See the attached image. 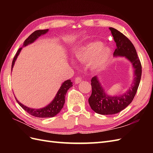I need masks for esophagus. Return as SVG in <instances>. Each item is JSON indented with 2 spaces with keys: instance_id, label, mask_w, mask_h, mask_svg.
<instances>
[{
  "instance_id": "1",
  "label": "esophagus",
  "mask_w": 153,
  "mask_h": 153,
  "mask_svg": "<svg viewBox=\"0 0 153 153\" xmlns=\"http://www.w3.org/2000/svg\"><path fill=\"white\" fill-rule=\"evenodd\" d=\"M82 78L80 77H77L75 78V84H78L82 82Z\"/></svg>"
}]
</instances>
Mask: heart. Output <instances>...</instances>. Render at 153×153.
<instances>
[{
    "instance_id": "1",
    "label": "heart",
    "mask_w": 153,
    "mask_h": 153,
    "mask_svg": "<svg viewBox=\"0 0 153 153\" xmlns=\"http://www.w3.org/2000/svg\"><path fill=\"white\" fill-rule=\"evenodd\" d=\"M111 54V50L107 47H103L100 42L88 44L76 50L75 57L78 61H89V66L94 70L104 67L107 63Z\"/></svg>"
}]
</instances>
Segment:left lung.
Wrapping results in <instances>:
<instances>
[{"label": "left lung", "instance_id": "8db88e82", "mask_svg": "<svg viewBox=\"0 0 153 153\" xmlns=\"http://www.w3.org/2000/svg\"><path fill=\"white\" fill-rule=\"evenodd\" d=\"M117 48L115 50V56L126 57L135 69V78L130 89L119 96H109L105 94L100 84L98 78L91 79L92 94L89 98V103L92 110L101 115H112L121 112L130 104L135 97L141 79L142 65L136 49L127 37L121 32L110 27Z\"/></svg>", "mask_w": 153, "mask_h": 153}]
</instances>
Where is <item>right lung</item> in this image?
Instances as JSON below:
<instances>
[{"label": "right lung", "instance_id": "1", "mask_svg": "<svg viewBox=\"0 0 153 153\" xmlns=\"http://www.w3.org/2000/svg\"><path fill=\"white\" fill-rule=\"evenodd\" d=\"M48 29L45 30H38L34 31L33 33H32L28 38H27L24 43V46H27L30 43H33L34 41L39 37L41 35H43L45 33H47ZM22 48H20L18 50L17 52L14 57L12 65H11V71L13 68L14 64L16 61V59L18 57V54L20 53V51ZM73 83L71 82L70 80H68L64 82L62 85L60 87V89L57 92V95L55 96L53 100L48 105H47L45 107L40 109H34V108H30L29 107H27L25 105H22L18 101L16 98H15L17 103L20 105L21 107L25 110L27 113H29L31 115L36 117H41V118H45V117H52L56 115L57 114L60 112V111L62 110L63 108V106L64 103H65V96L67 93L68 90L72 87Z\"/></svg>", "mask_w": 153, "mask_h": 153}]
</instances>
